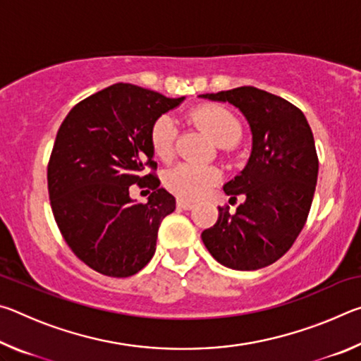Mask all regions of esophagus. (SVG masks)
Instances as JSON below:
<instances>
[{"label": "esophagus", "instance_id": "34e87169", "mask_svg": "<svg viewBox=\"0 0 361 361\" xmlns=\"http://www.w3.org/2000/svg\"><path fill=\"white\" fill-rule=\"evenodd\" d=\"M176 207H178L180 210H191L194 204L189 202V200H185V199H178L176 200Z\"/></svg>", "mask_w": 361, "mask_h": 361}]
</instances>
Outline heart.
<instances>
[{
	"label": "heart",
	"instance_id": "heart-1",
	"mask_svg": "<svg viewBox=\"0 0 361 361\" xmlns=\"http://www.w3.org/2000/svg\"><path fill=\"white\" fill-rule=\"evenodd\" d=\"M191 119L199 127L209 133V137L218 146H231L239 142L242 135V126L239 119L229 109L219 105H204L192 109ZM176 124L169 114L159 116L152 122L149 140L154 154L169 161L175 151ZM219 170L215 167L195 166V164L181 162L178 166L169 169L164 175V185L176 197L185 200H197L207 194V191L216 185Z\"/></svg>",
	"mask_w": 361,
	"mask_h": 361
}]
</instances>
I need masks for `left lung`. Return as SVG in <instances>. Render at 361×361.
<instances>
[{"label": "left lung", "mask_w": 361, "mask_h": 361, "mask_svg": "<svg viewBox=\"0 0 361 361\" xmlns=\"http://www.w3.org/2000/svg\"><path fill=\"white\" fill-rule=\"evenodd\" d=\"M199 97L231 103L252 132L247 166L223 186L231 199L242 194L245 202L232 215L229 207H218V221L200 237L219 264L266 267L291 248L312 205L319 175L312 130L301 109L252 85Z\"/></svg>", "instance_id": "obj_1"}]
</instances>
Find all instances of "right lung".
Listing matches in <instances>:
<instances>
[{"label":"right lung","instance_id":"1","mask_svg":"<svg viewBox=\"0 0 361 361\" xmlns=\"http://www.w3.org/2000/svg\"><path fill=\"white\" fill-rule=\"evenodd\" d=\"M183 100L119 82L79 102L60 126L47 167L54 218L73 253L103 276L142 271L175 210L173 195L143 170L157 167L152 122ZM135 182L153 191L146 204L130 199Z\"/></svg>","mask_w":361,"mask_h":361}]
</instances>
